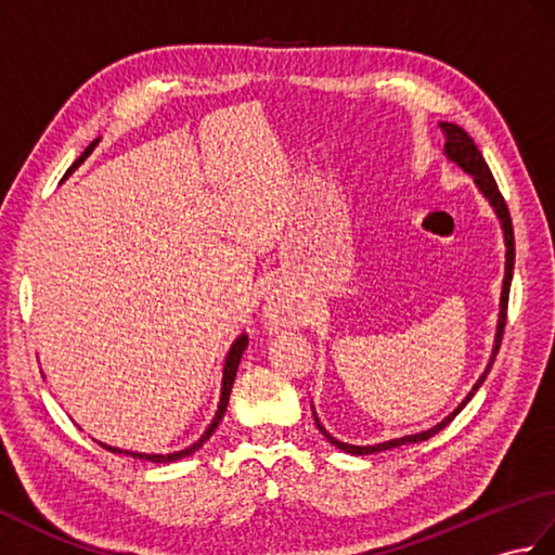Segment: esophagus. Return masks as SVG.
Wrapping results in <instances>:
<instances>
[{"label": "esophagus", "mask_w": 555, "mask_h": 555, "mask_svg": "<svg viewBox=\"0 0 555 555\" xmlns=\"http://www.w3.org/2000/svg\"><path fill=\"white\" fill-rule=\"evenodd\" d=\"M269 317H279V314H276V310H269Z\"/></svg>", "instance_id": "34e87169"}]
</instances>
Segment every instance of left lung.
I'll return each instance as SVG.
<instances>
[{"instance_id": "1", "label": "left lung", "mask_w": 555, "mask_h": 555, "mask_svg": "<svg viewBox=\"0 0 555 555\" xmlns=\"http://www.w3.org/2000/svg\"><path fill=\"white\" fill-rule=\"evenodd\" d=\"M441 131L446 133V155L451 157L453 162H457L460 167H463L467 173L475 176V181L479 185V191L489 197V203L496 207L499 217L503 221V231H505V245H508V253H505V281H503V296H501V320H499V334H496V348H493V358L499 356V348H501V340H503V332H505V320H508V296H511V279H513V264H515V235H513V219H511V211L508 205H505V199L499 191V183L493 179V173L489 169V164L481 157L479 147L475 145V140L469 138L463 128L455 126V124H441ZM491 358V360H493ZM491 370V364L487 367V372ZM487 372L479 376V382L475 384L473 391L463 400V403L457 405V410L453 415H448L441 424H436V427L427 429V431H420V434H412V436H403V439H393V441H386V443H376V446H350V443H340L334 436H328L326 429L322 427L320 422H317V427L326 436L328 441L334 446H338L340 451L352 453V455H370V453H379V451H388V448H398V446H405V443H417V441H427L431 439L434 434H439L448 422H451L460 410L465 408V403L469 398L475 396L477 388L481 386V382L487 379Z\"/></svg>"}]
</instances>
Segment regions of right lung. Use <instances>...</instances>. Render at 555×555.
Returning a JSON list of instances; mask_svg holds the SVG:
<instances>
[{
  "label": "right lung",
  "instance_id": "obj_1",
  "mask_svg": "<svg viewBox=\"0 0 555 555\" xmlns=\"http://www.w3.org/2000/svg\"><path fill=\"white\" fill-rule=\"evenodd\" d=\"M98 145V140L95 143H90V147L82 152L80 155V159L74 164V167L70 169H76L78 164L86 159L88 155H90V150ZM245 346H247V336L243 334V336H238L235 338V344L231 346V350H229V358H227V367H223V386H221V400H219V410H217V415H215V420H211V424H209V429L199 436V441H195L193 446H188L185 451H179V453H169V455H147V453H128V451H121V448H112V446H104L102 443V448H107V451H112V453H126V455H131V457H138V460H150V463H171V460H179V457H185V455H191V453H195L199 446H205V441L209 439L211 434H215V429L219 427V422H221V417H223V412H227V405H229V396H231V388H233V379H235V372H238V362H241V356H243V350H245Z\"/></svg>",
  "mask_w": 555,
  "mask_h": 555
}]
</instances>
